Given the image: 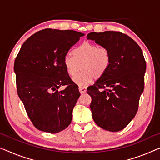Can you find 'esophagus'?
<instances>
[{
  "label": "esophagus",
  "instance_id": "obj_1",
  "mask_svg": "<svg viewBox=\"0 0 160 160\" xmlns=\"http://www.w3.org/2000/svg\"><path fill=\"white\" fill-rule=\"evenodd\" d=\"M78 90H79L81 94H83V93H85L86 92H87V88L79 87H78Z\"/></svg>",
  "mask_w": 160,
  "mask_h": 160
}]
</instances>
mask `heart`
Instances as JSON below:
<instances>
[{"instance_id":"obj_1","label":"heart","mask_w":160,"mask_h":160,"mask_svg":"<svg viewBox=\"0 0 160 160\" xmlns=\"http://www.w3.org/2000/svg\"><path fill=\"white\" fill-rule=\"evenodd\" d=\"M112 58L107 48L99 47L97 44L84 41L70 53L63 56V63L68 75L73 76L82 64V72L73 77V82L81 87L93 82L95 77L104 76L111 64Z\"/></svg>"}]
</instances>
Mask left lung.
I'll list each match as a JSON object with an SVG mask.
<instances>
[{
    "mask_svg": "<svg viewBox=\"0 0 160 160\" xmlns=\"http://www.w3.org/2000/svg\"><path fill=\"white\" fill-rule=\"evenodd\" d=\"M87 38L107 48L112 58L105 74L87 88L93 119L107 131H121L136 115L144 91L143 53L133 39L121 32H92Z\"/></svg>",
    "mask_w": 160,
    "mask_h": 160,
    "instance_id": "left-lung-1",
    "label": "left lung"
}]
</instances>
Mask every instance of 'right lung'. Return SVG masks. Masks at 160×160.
Masks as SVG:
<instances>
[{
  "label": "right lung",
  "instance_id": "1",
  "mask_svg": "<svg viewBox=\"0 0 160 160\" xmlns=\"http://www.w3.org/2000/svg\"><path fill=\"white\" fill-rule=\"evenodd\" d=\"M84 33L46 28L23 43L14 62L18 95L36 128L51 134L72 120L80 96L63 66V56ZM67 87L58 89L61 85Z\"/></svg>",
  "mask_w": 160,
  "mask_h": 160
}]
</instances>
